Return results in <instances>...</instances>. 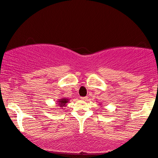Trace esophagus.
<instances>
[{
	"label": "esophagus",
	"mask_w": 158,
	"mask_h": 158,
	"mask_svg": "<svg viewBox=\"0 0 158 158\" xmlns=\"http://www.w3.org/2000/svg\"><path fill=\"white\" fill-rule=\"evenodd\" d=\"M88 98V97L87 96H85V97H81V99L83 100V101H85V100H87Z\"/></svg>",
	"instance_id": "1"
}]
</instances>
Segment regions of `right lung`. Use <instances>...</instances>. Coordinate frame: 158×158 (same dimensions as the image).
I'll use <instances>...</instances> for the list:
<instances>
[{"label": "right lung", "instance_id": "obj_1", "mask_svg": "<svg viewBox=\"0 0 158 158\" xmlns=\"http://www.w3.org/2000/svg\"><path fill=\"white\" fill-rule=\"evenodd\" d=\"M69 100L67 99V98H63V99H60V101H58V104L60 107H63L65 106V105H66V103H68V101H69Z\"/></svg>", "mask_w": 158, "mask_h": 158}]
</instances>
